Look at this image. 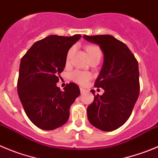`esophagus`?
<instances>
[{
    "label": "esophagus",
    "instance_id": "obj_1",
    "mask_svg": "<svg viewBox=\"0 0 158 158\" xmlns=\"http://www.w3.org/2000/svg\"><path fill=\"white\" fill-rule=\"evenodd\" d=\"M80 91H81V93H84L85 91H86V90H85L84 88H81H81H80Z\"/></svg>",
    "mask_w": 158,
    "mask_h": 158
}]
</instances>
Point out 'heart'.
<instances>
[{
    "mask_svg": "<svg viewBox=\"0 0 158 158\" xmlns=\"http://www.w3.org/2000/svg\"><path fill=\"white\" fill-rule=\"evenodd\" d=\"M74 47H72L69 49L67 55V63H68L70 60L71 56H73V52H74ZM87 52H88L90 58H92L94 56L102 55L101 49H99V47L95 46H88L87 47ZM70 78H71L72 81H75L76 83L80 84V85H85L88 81L90 78H91V74L88 73V72L81 71V70H74V71L70 73Z\"/></svg>",
    "mask_w": 158,
    "mask_h": 158,
    "instance_id": "heart-1",
    "label": "heart"
}]
</instances>
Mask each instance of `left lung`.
Instances as JSON below:
<instances>
[{
  "instance_id": "1",
  "label": "left lung",
  "mask_w": 158,
  "mask_h": 158,
  "mask_svg": "<svg viewBox=\"0 0 158 158\" xmlns=\"http://www.w3.org/2000/svg\"><path fill=\"white\" fill-rule=\"evenodd\" d=\"M85 40L100 46L104 62L94 87L105 90L94 95L87 109L91 125L102 131H112L130 118L139 94L138 62L127 45L112 35H84Z\"/></svg>"
}]
</instances>
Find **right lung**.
I'll list each match as a JSON object with an SVG mask.
<instances>
[{
    "label": "right lung",
    "instance_id": "right-lung-1",
    "mask_svg": "<svg viewBox=\"0 0 158 158\" xmlns=\"http://www.w3.org/2000/svg\"><path fill=\"white\" fill-rule=\"evenodd\" d=\"M81 37L49 35L35 42L22 56L18 94L27 116L42 130H52L65 124L70 106L80 95L76 84H67L62 91L56 83L68 50Z\"/></svg>",
    "mask_w": 158,
    "mask_h": 158
}]
</instances>
